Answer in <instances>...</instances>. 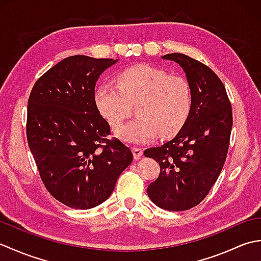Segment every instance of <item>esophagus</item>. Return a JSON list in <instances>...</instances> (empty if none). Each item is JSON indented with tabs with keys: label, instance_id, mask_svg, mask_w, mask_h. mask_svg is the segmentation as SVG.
<instances>
[{
	"label": "esophagus",
	"instance_id": "34e87169",
	"mask_svg": "<svg viewBox=\"0 0 261 261\" xmlns=\"http://www.w3.org/2000/svg\"><path fill=\"white\" fill-rule=\"evenodd\" d=\"M132 152H134V157H135V159H139L141 156H142V153H143V150L141 148H132Z\"/></svg>",
	"mask_w": 261,
	"mask_h": 261
}]
</instances>
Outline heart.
Listing matches in <instances>:
<instances>
[{"mask_svg":"<svg viewBox=\"0 0 261 261\" xmlns=\"http://www.w3.org/2000/svg\"><path fill=\"white\" fill-rule=\"evenodd\" d=\"M94 101L111 125H119L138 103V116L115 130V136L127 143H145L159 135L171 137L186 123L193 105L190 83L171 76L167 70L150 65H137L121 71L118 85L103 83Z\"/></svg>","mask_w":261,"mask_h":261,"instance_id":"b5f03b06","label":"heart"}]
</instances>
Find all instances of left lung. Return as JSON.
<instances>
[{"mask_svg": "<svg viewBox=\"0 0 261 261\" xmlns=\"http://www.w3.org/2000/svg\"><path fill=\"white\" fill-rule=\"evenodd\" d=\"M163 59L179 64L185 71L193 105L174 139L145 150V156L160 166L158 178L147 193L157 206L178 212L201 203L218 179L233 121L225 87L212 69L184 54H167Z\"/></svg>", "mask_w": 261, "mask_h": 261, "instance_id": "obj_1", "label": "left lung"}]
</instances>
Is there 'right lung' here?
<instances>
[{
	"label": "right lung",
	"instance_id": "obj_1",
	"mask_svg": "<svg viewBox=\"0 0 261 261\" xmlns=\"http://www.w3.org/2000/svg\"><path fill=\"white\" fill-rule=\"evenodd\" d=\"M116 62L70 56L47 70L30 93L29 148L48 192L69 207L88 210L107 201L134 160L124 143L108 139L110 124L94 101L99 75Z\"/></svg>",
	"mask_w": 261,
	"mask_h": 261
}]
</instances>
